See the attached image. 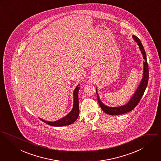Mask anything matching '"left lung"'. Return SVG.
Returning a JSON list of instances; mask_svg holds the SVG:
<instances>
[{
	"label": "left lung",
	"instance_id": "8db88e82",
	"mask_svg": "<svg viewBox=\"0 0 161 161\" xmlns=\"http://www.w3.org/2000/svg\"><path fill=\"white\" fill-rule=\"evenodd\" d=\"M132 37L135 40V41L137 43V44L139 46L140 50L143 55V77L141 80V82L138 86L137 89H136V91L134 92L133 95L131 96L129 101L124 106H119V107H109L108 106L105 105L100 99L99 96L97 93V89L96 88V93L97 96V100L102 110L106 112L107 114L110 115H122L123 114L127 113L131 110H132L135 107H136L138 103L140 102V99H142V96L144 94V92L146 90V88L147 85L148 83V78H149V69H148V65L146 59V54L144 51V47H143L141 41L137 36L133 35Z\"/></svg>",
	"mask_w": 161,
	"mask_h": 161
}]
</instances>
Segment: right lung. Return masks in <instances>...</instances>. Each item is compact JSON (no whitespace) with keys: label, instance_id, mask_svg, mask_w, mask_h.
Returning <instances> with one entry per match:
<instances>
[{"label":"right lung","instance_id":"1","mask_svg":"<svg viewBox=\"0 0 161 161\" xmlns=\"http://www.w3.org/2000/svg\"><path fill=\"white\" fill-rule=\"evenodd\" d=\"M80 88V85H78L75 89H74L73 95V104L72 110L67 115L62 119L54 122H49L42 119H40L42 121L48 125L54 126H62L66 125H71L76 121L79 116V101H78V91Z\"/></svg>","mask_w":161,"mask_h":161}]
</instances>
